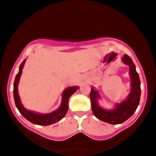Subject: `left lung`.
Segmentation results:
<instances>
[{
	"mask_svg": "<svg viewBox=\"0 0 156 156\" xmlns=\"http://www.w3.org/2000/svg\"><path fill=\"white\" fill-rule=\"evenodd\" d=\"M122 61L129 67V76L131 78V91L125 100L120 103H115L112 109H105L98 104V99L101 98L98 91L94 87L91 89L90 100L94 115L98 119L112 125L123 123L128 120L136 112L140 99V80L136 72V65L126 54L122 57Z\"/></svg>",
	"mask_w": 156,
	"mask_h": 156,
	"instance_id": "1",
	"label": "left lung"
}]
</instances>
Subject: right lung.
I'll return each mask as SVG.
<instances>
[{"label": "right lung", "mask_w": 156, "mask_h": 156, "mask_svg": "<svg viewBox=\"0 0 156 156\" xmlns=\"http://www.w3.org/2000/svg\"><path fill=\"white\" fill-rule=\"evenodd\" d=\"M25 62L26 59L23 60V62L20 64L19 67V72L16 76L14 83V98L16 106L21 113V115L34 125L47 126L58 122L65 117L66 113H67L69 109V99L73 94H74L78 90L79 87L73 86L66 88L62 94L61 104H60L58 109L54 111V112L49 113H40L28 110L21 103L18 89V86L19 84L20 78L21 74H22L23 69Z\"/></svg>", "instance_id": "add662e5"}]
</instances>
